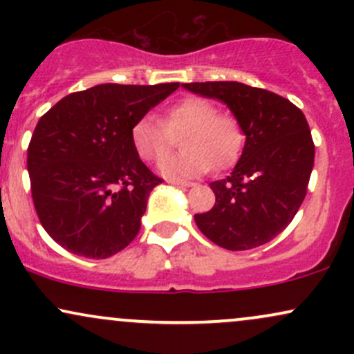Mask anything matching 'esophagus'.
Listing matches in <instances>:
<instances>
[{
  "instance_id": "1",
  "label": "esophagus",
  "mask_w": 354,
  "mask_h": 354,
  "mask_svg": "<svg viewBox=\"0 0 354 354\" xmlns=\"http://www.w3.org/2000/svg\"><path fill=\"white\" fill-rule=\"evenodd\" d=\"M169 183H171V185H176V186H191V185H193V183L183 181V180H169Z\"/></svg>"
}]
</instances>
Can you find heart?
<instances>
[{"label": "heart", "instance_id": "b5f03b06", "mask_svg": "<svg viewBox=\"0 0 354 354\" xmlns=\"http://www.w3.org/2000/svg\"><path fill=\"white\" fill-rule=\"evenodd\" d=\"M181 136V153L166 156L160 171L168 178H196L211 168L225 169L238 160L245 146V129L233 113L218 111L213 101L188 96L163 113L161 123L153 116L138 120L131 128V145L141 160H161Z\"/></svg>", "mask_w": 354, "mask_h": 354}]
</instances>
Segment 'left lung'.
Masks as SVG:
<instances>
[{
	"instance_id": "obj_1",
	"label": "left lung",
	"mask_w": 354,
	"mask_h": 354,
	"mask_svg": "<svg viewBox=\"0 0 354 354\" xmlns=\"http://www.w3.org/2000/svg\"><path fill=\"white\" fill-rule=\"evenodd\" d=\"M183 88L223 101L246 135L230 176L209 185L216 203L194 214L198 228L230 251L265 245L293 221L306 196L315 165L306 118L290 100L238 81L186 83Z\"/></svg>"
}]
</instances>
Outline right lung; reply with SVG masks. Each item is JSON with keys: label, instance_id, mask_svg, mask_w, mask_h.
<instances>
[{"label": "right lung", "instance_id": "obj_1", "mask_svg": "<svg viewBox=\"0 0 354 354\" xmlns=\"http://www.w3.org/2000/svg\"><path fill=\"white\" fill-rule=\"evenodd\" d=\"M180 83L98 84L71 93L44 113L28 146L36 213L70 253L104 259L141 228L161 178L140 160L131 128Z\"/></svg>", "mask_w": 354, "mask_h": 354}]
</instances>
